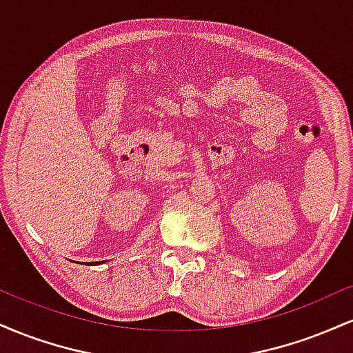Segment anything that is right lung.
I'll use <instances>...</instances> for the list:
<instances>
[{"instance_id":"obj_1","label":"right lung","mask_w":353,"mask_h":353,"mask_svg":"<svg viewBox=\"0 0 353 353\" xmlns=\"http://www.w3.org/2000/svg\"><path fill=\"white\" fill-rule=\"evenodd\" d=\"M94 264H96V262H94Z\"/></svg>"}]
</instances>
